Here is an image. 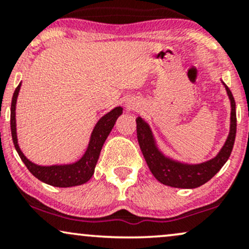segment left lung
<instances>
[{"label":"left lung","instance_id":"obj_1","mask_svg":"<svg viewBox=\"0 0 249 249\" xmlns=\"http://www.w3.org/2000/svg\"><path fill=\"white\" fill-rule=\"evenodd\" d=\"M226 91L231 101V130L228 138L220 152L211 160L201 164L188 165L172 160L162 154L157 147L154 138L148 125L141 117L136 119L137 122V138L139 146L144 156L150 171L161 184L171 187L178 188H196L204 185L219 172L220 168L228 160L232 153L234 141L236 134V112L235 101L231 90L226 84Z\"/></svg>","mask_w":249,"mask_h":249}]
</instances>
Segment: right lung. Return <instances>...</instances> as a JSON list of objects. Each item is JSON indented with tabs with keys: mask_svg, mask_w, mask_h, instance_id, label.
<instances>
[{
	"mask_svg": "<svg viewBox=\"0 0 249 249\" xmlns=\"http://www.w3.org/2000/svg\"><path fill=\"white\" fill-rule=\"evenodd\" d=\"M19 88L21 84L16 88L14 92L13 99H11V108H10V128H11V137H13L14 145L18 153L19 158L24 162L28 170L33 176H35L37 179L45 184L51 185L55 187H71L82 185L90 180L95 172V167L97 161H98L99 154L103 147V144L107 141L108 133L111 132L112 127L115 126V123L119 116L123 113V108L121 107H115L112 111L103 116L99 119L93 128L92 134H91L90 142L87 148V152L84 156L79 159L78 161L69 165H53V166H39V165L34 164L30 160H28L22 153L21 148L17 144V136H16V121H15V108L16 101L18 96Z\"/></svg>",
	"mask_w": 249,
	"mask_h": 249,
	"instance_id": "right-lung-1",
	"label": "right lung"
}]
</instances>
